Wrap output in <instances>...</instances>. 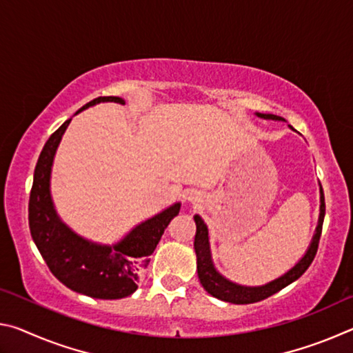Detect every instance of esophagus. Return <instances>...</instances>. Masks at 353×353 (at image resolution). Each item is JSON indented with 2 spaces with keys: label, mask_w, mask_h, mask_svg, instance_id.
<instances>
[{
  "label": "esophagus",
  "mask_w": 353,
  "mask_h": 353,
  "mask_svg": "<svg viewBox=\"0 0 353 353\" xmlns=\"http://www.w3.org/2000/svg\"><path fill=\"white\" fill-rule=\"evenodd\" d=\"M188 201L193 202V204H196V202H201V198H199L198 191H191V193L188 194Z\"/></svg>",
  "instance_id": "34e87169"
}]
</instances>
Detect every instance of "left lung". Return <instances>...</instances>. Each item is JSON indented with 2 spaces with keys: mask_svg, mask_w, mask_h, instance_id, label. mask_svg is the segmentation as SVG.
I'll list each match as a JSON object with an SVG mask.
<instances>
[{
  "mask_svg": "<svg viewBox=\"0 0 353 353\" xmlns=\"http://www.w3.org/2000/svg\"><path fill=\"white\" fill-rule=\"evenodd\" d=\"M256 117L265 118V119H276V121H285L282 117L271 115V113H256ZM325 216V202H324V191L321 187V213H319V223L316 227V234L313 235L312 244L307 250V254L299 260L294 268L283 274L282 277H279L272 282L261 285V286H243L236 285L214 270L212 254H210V243H208V229L204 221L196 214L194 223H196V236H194V250H196V259H198V276L201 280V285L204 286V290L212 294L213 297L221 299L224 302L236 303V305H244V303H254L260 302L263 299L276 294L280 290H283L285 286L294 282L303 272L308 270V266L312 265L314 260V255L318 252L321 234H322V223H324Z\"/></svg>",
  "mask_w": 353,
  "mask_h": 353,
  "instance_id": "1",
  "label": "left lung"
}]
</instances>
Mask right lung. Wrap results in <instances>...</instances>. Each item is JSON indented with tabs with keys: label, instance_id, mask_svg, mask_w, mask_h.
I'll return each mask as SVG.
<instances>
[{
	"label": "right lung",
	"instance_id": "1",
	"mask_svg": "<svg viewBox=\"0 0 353 353\" xmlns=\"http://www.w3.org/2000/svg\"><path fill=\"white\" fill-rule=\"evenodd\" d=\"M98 103L124 104L118 97H99L76 113ZM71 118L52 134L41 149L34 171L29 196V229L32 240L57 280L81 294L94 299H123L139 288L140 272L148 266L171 219L177 216L181 204L149 218L129 232L121 241L105 246L76 235L57 216L52 205L50 179L56 149Z\"/></svg>",
	"mask_w": 353,
	"mask_h": 353
}]
</instances>
